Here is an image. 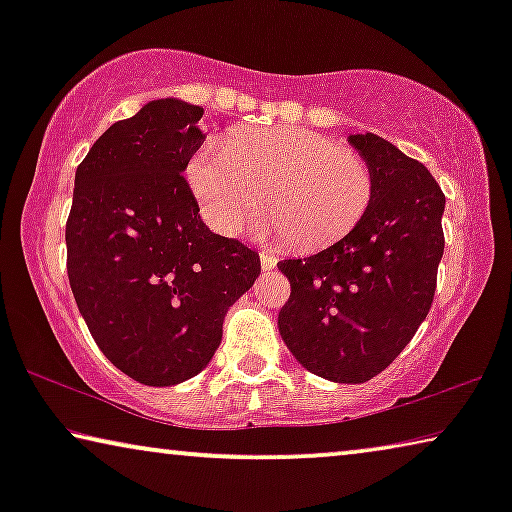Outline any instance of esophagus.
<instances>
[{
	"label": "esophagus",
	"instance_id": "34e87169",
	"mask_svg": "<svg viewBox=\"0 0 512 512\" xmlns=\"http://www.w3.org/2000/svg\"><path fill=\"white\" fill-rule=\"evenodd\" d=\"M275 265H277V258L272 256V254H265V251H263V254H261V268L263 270H272V268H275Z\"/></svg>",
	"mask_w": 512,
	"mask_h": 512
}]
</instances>
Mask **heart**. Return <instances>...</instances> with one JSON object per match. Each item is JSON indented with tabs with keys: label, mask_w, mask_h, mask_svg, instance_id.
I'll use <instances>...</instances> for the list:
<instances>
[{
	"label": "heart",
	"mask_w": 512,
	"mask_h": 512,
	"mask_svg": "<svg viewBox=\"0 0 512 512\" xmlns=\"http://www.w3.org/2000/svg\"><path fill=\"white\" fill-rule=\"evenodd\" d=\"M193 193L216 233L237 235L263 214L296 249L338 242L373 200V172L359 153L303 128L237 132L209 142L188 167Z\"/></svg>",
	"instance_id": "heart-1"
}]
</instances>
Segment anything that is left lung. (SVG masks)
I'll use <instances>...</instances> for the list:
<instances>
[{
  "label": "left lung",
  "mask_w": 512,
  "mask_h": 512,
  "mask_svg": "<svg viewBox=\"0 0 512 512\" xmlns=\"http://www.w3.org/2000/svg\"><path fill=\"white\" fill-rule=\"evenodd\" d=\"M349 144L373 172V200L342 240L277 265L291 282L277 326L310 373L361 384L403 352L431 310L445 195L387 139L366 132L349 135Z\"/></svg>",
  "instance_id": "1"
}]
</instances>
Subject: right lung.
I'll return each mask as SVG.
<instances>
[{
  "label": "right lung",
  "instance_id": "1",
  "mask_svg": "<svg viewBox=\"0 0 512 512\" xmlns=\"http://www.w3.org/2000/svg\"><path fill=\"white\" fill-rule=\"evenodd\" d=\"M205 109L165 97L93 144L76 167L67 275L102 354L132 380H191L221 345L223 317L261 258L200 219L184 177Z\"/></svg>",
  "mask_w": 512,
  "mask_h": 512
}]
</instances>
